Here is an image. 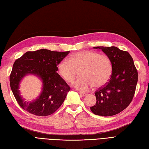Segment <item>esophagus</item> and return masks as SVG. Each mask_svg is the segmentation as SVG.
Here are the masks:
<instances>
[{
  "instance_id": "esophagus-1",
  "label": "esophagus",
  "mask_w": 149,
  "mask_h": 149,
  "mask_svg": "<svg viewBox=\"0 0 149 149\" xmlns=\"http://www.w3.org/2000/svg\"><path fill=\"white\" fill-rule=\"evenodd\" d=\"M79 93L80 94V95L81 96V97H85V96H86V95H87V93H83V92H79Z\"/></svg>"
}]
</instances>
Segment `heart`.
I'll return each instance as SVG.
<instances>
[{"label": "heart", "mask_w": 149, "mask_h": 149, "mask_svg": "<svg viewBox=\"0 0 149 149\" xmlns=\"http://www.w3.org/2000/svg\"><path fill=\"white\" fill-rule=\"evenodd\" d=\"M58 72L68 82H71L80 70L81 77L74 80L72 85L81 91H87L106 85L113 72V64L109 57L93 51L77 52L65 57L58 65Z\"/></svg>", "instance_id": "b5f03b06"}]
</instances>
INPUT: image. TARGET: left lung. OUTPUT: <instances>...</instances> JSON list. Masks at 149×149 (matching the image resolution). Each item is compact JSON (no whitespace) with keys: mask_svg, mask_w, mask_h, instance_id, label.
<instances>
[{"mask_svg":"<svg viewBox=\"0 0 149 149\" xmlns=\"http://www.w3.org/2000/svg\"><path fill=\"white\" fill-rule=\"evenodd\" d=\"M109 57L113 72L108 83L95 92L97 102L90 107L93 113L111 116L126 109L133 99L138 80L137 70L131 56L117 47L97 46Z\"/></svg>","mask_w":149,"mask_h":149,"instance_id":"1","label":"left lung"}]
</instances>
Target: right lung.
Here are the masks:
<instances>
[{
  "mask_svg": "<svg viewBox=\"0 0 149 149\" xmlns=\"http://www.w3.org/2000/svg\"><path fill=\"white\" fill-rule=\"evenodd\" d=\"M69 53L48 49L28 51L13 65L10 75V85L17 103L29 113L46 116L53 114L63 103L70 87L57 74V65ZM28 73L39 76L43 80V88L40 96L30 104L24 102L19 95V83Z\"/></svg>",
  "mask_w": 149,
  "mask_h": 149,
  "instance_id": "1",
  "label": "right lung"
}]
</instances>
